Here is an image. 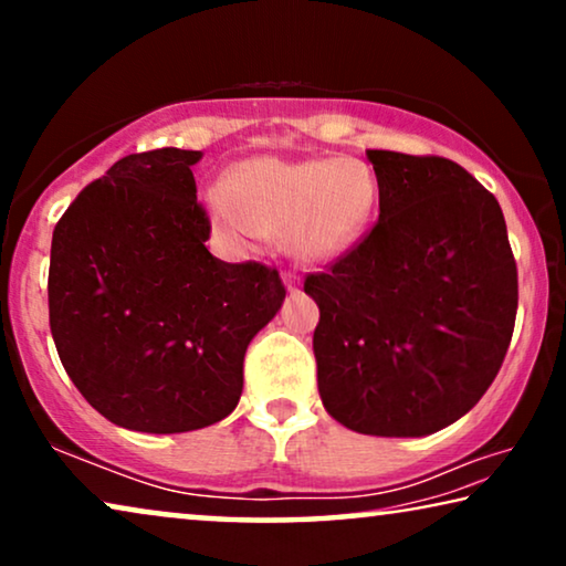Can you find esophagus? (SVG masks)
<instances>
[{
  "label": "esophagus",
  "instance_id": "obj_1",
  "mask_svg": "<svg viewBox=\"0 0 566 566\" xmlns=\"http://www.w3.org/2000/svg\"><path fill=\"white\" fill-rule=\"evenodd\" d=\"M283 283H285V289H289L291 293L298 291V275L293 273V270H285V273H283Z\"/></svg>",
  "mask_w": 566,
  "mask_h": 566
}]
</instances>
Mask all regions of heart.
<instances>
[{
  "instance_id": "1",
  "label": "heart",
  "mask_w": 566,
  "mask_h": 566,
  "mask_svg": "<svg viewBox=\"0 0 566 566\" xmlns=\"http://www.w3.org/2000/svg\"><path fill=\"white\" fill-rule=\"evenodd\" d=\"M378 182L353 157L247 159L229 172L227 188H211L206 208L231 244L285 237L306 262H332L360 244L374 219Z\"/></svg>"
}]
</instances>
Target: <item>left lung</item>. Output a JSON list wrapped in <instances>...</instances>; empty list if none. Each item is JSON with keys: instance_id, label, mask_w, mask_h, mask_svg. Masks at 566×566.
<instances>
[{"instance_id": "8db88e82", "label": "left lung", "mask_w": 566, "mask_h": 566, "mask_svg": "<svg viewBox=\"0 0 566 566\" xmlns=\"http://www.w3.org/2000/svg\"><path fill=\"white\" fill-rule=\"evenodd\" d=\"M378 221L327 273L316 381L327 412L363 436L422 438L484 397L505 360L517 268L497 198L443 157L368 149Z\"/></svg>"}]
</instances>
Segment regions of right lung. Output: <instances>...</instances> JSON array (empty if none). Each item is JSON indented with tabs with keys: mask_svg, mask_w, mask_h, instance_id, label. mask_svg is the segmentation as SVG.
Returning a JSON list of instances; mask_svg holds the SVG:
<instances>
[{
	"mask_svg": "<svg viewBox=\"0 0 566 566\" xmlns=\"http://www.w3.org/2000/svg\"><path fill=\"white\" fill-rule=\"evenodd\" d=\"M203 154H128L53 229L49 319L82 397L136 432H188L234 412L244 353L285 298L275 268L206 250Z\"/></svg>",
	"mask_w": 566,
	"mask_h": 566,
	"instance_id": "right-lung-1",
	"label": "right lung"
}]
</instances>
